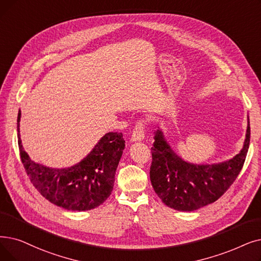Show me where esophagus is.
<instances>
[{"label": "esophagus", "instance_id": "obj_1", "mask_svg": "<svg viewBox=\"0 0 261 261\" xmlns=\"http://www.w3.org/2000/svg\"><path fill=\"white\" fill-rule=\"evenodd\" d=\"M145 127H146L145 119H139L137 122H135V126H134L133 133H132V138H131V140L133 142L143 141V139L145 137Z\"/></svg>", "mask_w": 261, "mask_h": 261}]
</instances>
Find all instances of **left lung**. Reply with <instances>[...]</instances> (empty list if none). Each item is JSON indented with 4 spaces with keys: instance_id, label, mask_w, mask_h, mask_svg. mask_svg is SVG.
<instances>
[{
    "instance_id": "obj_1",
    "label": "left lung",
    "mask_w": 261,
    "mask_h": 261,
    "mask_svg": "<svg viewBox=\"0 0 261 261\" xmlns=\"http://www.w3.org/2000/svg\"><path fill=\"white\" fill-rule=\"evenodd\" d=\"M248 119L246 139L240 153L219 164L195 165L180 159L165 141L161 131L155 132L150 181L158 196L169 208L194 211L218 200L240 174L250 146Z\"/></svg>"
}]
</instances>
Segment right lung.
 Returning <instances> with one entry per match:
<instances>
[{"instance_id": "obj_1", "label": "right lung", "mask_w": 261, "mask_h": 261, "mask_svg": "<svg viewBox=\"0 0 261 261\" xmlns=\"http://www.w3.org/2000/svg\"><path fill=\"white\" fill-rule=\"evenodd\" d=\"M17 130L21 162L31 182L39 193L54 205L71 211H85L100 206L114 187L124 140L122 133L110 132L80 163L69 168L54 169L33 162L22 147Z\"/></svg>"}]
</instances>
